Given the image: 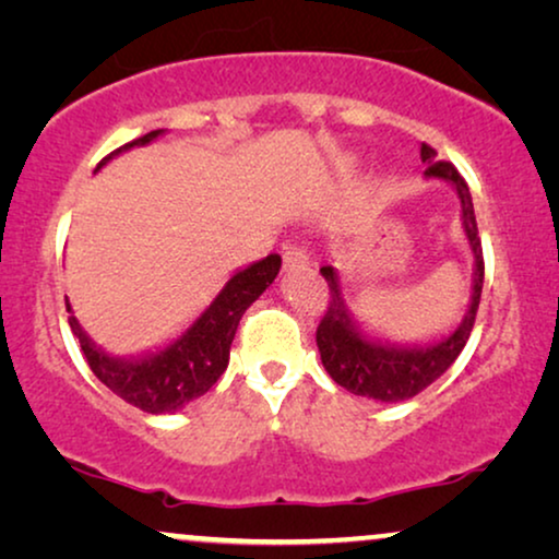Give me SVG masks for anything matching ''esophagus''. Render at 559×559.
Returning a JSON list of instances; mask_svg holds the SVG:
<instances>
[{
    "instance_id": "obj_1",
    "label": "esophagus",
    "mask_w": 559,
    "mask_h": 559,
    "mask_svg": "<svg viewBox=\"0 0 559 559\" xmlns=\"http://www.w3.org/2000/svg\"><path fill=\"white\" fill-rule=\"evenodd\" d=\"M282 259H285V272H295V270H305V266H310L308 251L297 247H289L285 254H282Z\"/></svg>"
}]
</instances>
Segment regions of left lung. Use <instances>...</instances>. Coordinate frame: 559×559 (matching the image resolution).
<instances>
[{
  "label": "left lung",
  "instance_id": "obj_1",
  "mask_svg": "<svg viewBox=\"0 0 559 559\" xmlns=\"http://www.w3.org/2000/svg\"><path fill=\"white\" fill-rule=\"evenodd\" d=\"M419 157L425 165L427 180L448 182L461 201V221L463 234L473 251V280H471V300L465 316L448 335L430 343H394L379 335L364 331L354 310L348 308L346 295H343L341 274L333 266H323V274L331 289L325 318L318 325V350L325 371L331 373L335 384L348 389L350 394L369 396V400L394 404L412 400L445 373L461 350L468 343V335L476 323V310L480 302V289H484V251H480L476 213H473V198L468 182L461 178L450 163H438V152L423 144Z\"/></svg>",
  "mask_w": 559,
  "mask_h": 559
}]
</instances>
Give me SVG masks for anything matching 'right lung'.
Instances as JSON below:
<instances>
[{
	"label": "right lung",
	"instance_id": "add662e5",
	"mask_svg": "<svg viewBox=\"0 0 559 559\" xmlns=\"http://www.w3.org/2000/svg\"><path fill=\"white\" fill-rule=\"evenodd\" d=\"M159 134H165V129H155V132L144 134L140 140L114 150L109 157L98 163L96 170H102L109 159L119 157L121 152L155 142ZM280 266L282 257L270 254L243 266V270H236L226 285L221 287V293L213 297L209 308L178 338L140 356L106 354L102 346H96L88 338V333L83 331L75 316L68 318V323H71V331L81 343L91 371L96 373L102 384L142 412L170 415V412H178L188 402L203 396L221 379V373L228 366V350H231V341L241 316L272 285L274 277L280 274ZM66 308L68 312H73L68 300Z\"/></svg>",
	"mask_w": 559,
	"mask_h": 559
}]
</instances>
